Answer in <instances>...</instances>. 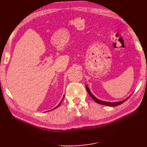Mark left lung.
Masks as SVG:
<instances>
[{"mask_svg": "<svg viewBox=\"0 0 147 147\" xmlns=\"http://www.w3.org/2000/svg\"><path fill=\"white\" fill-rule=\"evenodd\" d=\"M86 89L87 91H88V93L89 94V95L91 96V98L93 99V100L96 102H97L98 104H103V105H106V106H118V105H120L122 103H123L125 102L127 99L130 97V96H129L128 97H127L126 98L124 99V100H122V101H119V102H106V101H102V100H99V99L96 98L95 96H94L93 94L91 93L90 90H89V88L88 87V86H86Z\"/></svg>", "mask_w": 147, "mask_h": 147, "instance_id": "left-lung-1", "label": "left lung"}]
</instances>
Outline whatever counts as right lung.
<instances>
[{"instance_id": "right-lung-1", "label": "right lung", "mask_w": 147, "mask_h": 147, "mask_svg": "<svg viewBox=\"0 0 147 147\" xmlns=\"http://www.w3.org/2000/svg\"><path fill=\"white\" fill-rule=\"evenodd\" d=\"M63 98H64V96H63V98H62V100H61V101L60 102V103H59V104H58V106H57L56 107V108H54V109H55V108H58V106H59V105H60V104H61V102H62V101H63Z\"/></svg>"}]
</instances>
